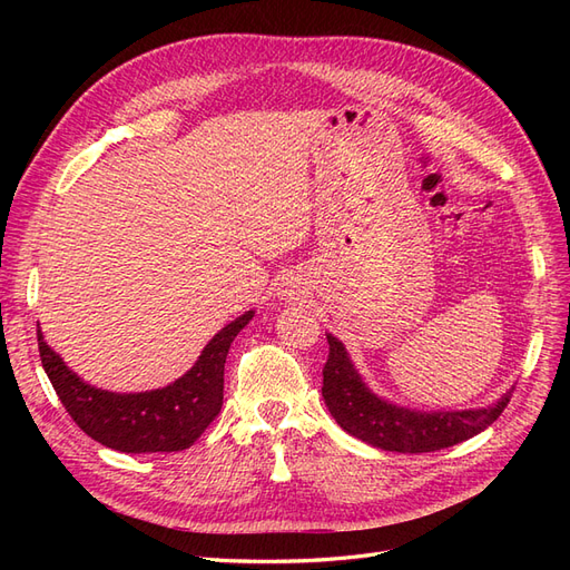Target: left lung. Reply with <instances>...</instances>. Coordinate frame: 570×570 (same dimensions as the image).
<instances>
[{
  "mask_svg": "<svg viewBox=\"0 0 570 570\" xmlns=\"http://www.w3.org/2000/svg\"><path fill=\"white\" fill-rule=\"evenodd\" d=\"M331 354L323 368V400L337 425L375 450L423 454L454 446L482 433L507 409L513 387L490 406L461 411H419L377 396L358 375L344 344L325 333Z\"/></svg>",
  "mask_w": 570,
  "mask_h": 570,
  "instance_id": "8db88e82",
  "label": "left lung"
}]
</instances>
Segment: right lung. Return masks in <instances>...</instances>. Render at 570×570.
Returning a JSON list of instances; mask_svg holds the SVG:
<instances>
[{
  "mask_svg": "<svg viewBox=\"0 0 570 570\" xmlns=\"http://www.w3.org/2000/svg\"><path fill=\"white\" fill-rule=\"evenodd\" d=\"M245 312L218 331L195 366L176 383L147 392H109L85 383L45 342L38 331L40 358L51 387L85 435L126 454L180 452L193 446L223 406V368L237 333L252 321Z\"/></svg>",
  "mask_w": 570,
  "mask_h": 570,
  "instance_id": "obj_1",
  "label": "right lung"
}]
</instances>
